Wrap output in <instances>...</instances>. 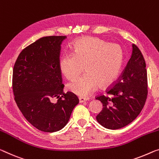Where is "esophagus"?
I'll use <instances>...</instances> for the list:
<instances>
[{
  "label": "esophagus",
  "instance_id": "1",
  "mask_svg": "<svg viewBox=\"0 0 159 159\" xmlns=\"http://www.w3.org/2000/svg\"><path fill=\"white\" fill-rule=\"evenodd\" d=\"M87 100H89V98H86V97H79L80 103H82V102H86Z\"/></svg>",
  "mask_w": 159,
  "mask_h": 159
}]
</instances>
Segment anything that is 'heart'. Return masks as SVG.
<instances>
[{
    "mask_svg": "<svg viewBox=\"0 0 159 159\" xmlns=\"http://www.w3.org/2000/svg\"><path fill=\"white\" fill-rule=\"evenodd\" d=\"M124 55L121 47L102 39L85 38L73 44L71 54L62 55L59 60L60 72L67 80H73L82 72V76L68 84L73 93L86 97L100 84L106 86L115 81L121 71Z\"/></svg>",
    "mask_w": 159,
    "mask_h": 159,
    "instance_id": "heart-1",
    "label": "heart"
}]
</instances>
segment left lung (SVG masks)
<instances>
[{"label":"left lung","instance_id":"left-lung-1","mask_svg":"<svg viewBox=\"0 0 159 159\" xmlns=\"http://www.w3.org/2000/svg\"><path fill=\"white\" fill-rule=\"evenodd\" d=\"M147 72L143 55L132 44V53L121 77L107 90V96L99 95L103 109L97 121L109 129H118L135 119L144 106L148 94Z\"/></svg>","mask_w":159,"mask_h":159}]
</instances>
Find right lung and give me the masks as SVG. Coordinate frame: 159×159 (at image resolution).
<instances>
[{"label":"right lung","mask_w":159,"mask_h":159,"mask_svg":"<svg viewBox=\"0 0 159 159\" xmlns=\"http://www.w3.org/2000/svg\"><path fill=\"white\" fill-rule=\"evenodd\" d=\"M66 38H40L22 50L14 65L15 101L27 120L45 132H55L65 126L79 103L72 92H63L59 60L61 44Z\"/></svg>","instance_id":"1"}]
</instances>
